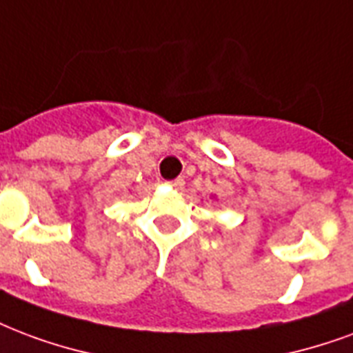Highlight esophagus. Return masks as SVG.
Returning a JSON list of instances; mask_svg holds the SVG:
<instances>
[{
	"label": "esophagus",
	"instance_id": "1",
	"mask_svg": "<svg viewBox=\"0 0 353 353\" xmlns=\"http://www.w3.org/2000/svg\"><path fill=\"white\" fill-rule=\"evenodd\" d=\"M172 187H176V189H181V187H183V179H174V181H172Z\"/></svg>",
	"mask_w": 353,
	"mask_h": 353
}]
</instances>
